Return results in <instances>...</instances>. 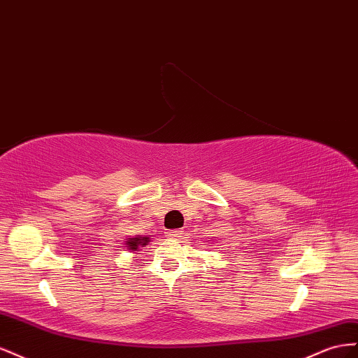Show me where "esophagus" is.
Wrapping results in <instances>:
<instances>
[{
	"instance_id": "1",
	"label": "esophagus",
	"mask_w": 358,
	"mask_h": 358,
	"mask_svg": "<svg viewBox=\"0 0 358 358\" xmlns=\"http://www.w3.org/2000/svg\"><path fill=\"white\" fill-rule=\"evenodd\" d=\"M181 232H182V229H169V231L166 232V236H168V237H180Z\"/></svg>"
}]
</instances>
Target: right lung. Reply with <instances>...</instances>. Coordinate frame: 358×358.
<instances>
[{
    "label": "right lung",
    "mask_w": 358,
    "mask_h": 358,
    "mask_svg": "<svg viewBox=\"0 0 358 358\" xmlns=\"http://www.w3.org/2000/svg\"><path fill=\"white\" fill-rule=\"evenodd\" d=\"M147 241H148V238H147V237H139V238H129L127 244H129V248H130L131 250H136V249H138V244H141V246H145Z\"/></svg>",
    "instance_id": "right-lung-1"
}]
</instances>
